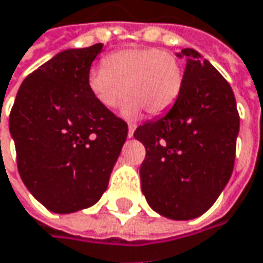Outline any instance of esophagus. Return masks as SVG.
Returning a JSON list of instances; mask_svg holds the SVG:
<instances>
[{
	"label": "esophagus",
	"instance_id": "1",
	"mask_svg": "<svg viewBox=\"0 0 263 263\" xmlns=\"http://www.w3.org/2000/svg\"><path fill=\"white\" fill-rule=\"evenodd\" d=\"M135 130H136V125L133 124H128V138H133V133H135Z\"/></svg>",
	"mask_w": 263,
	"mask_h": 263
}]
</instances>
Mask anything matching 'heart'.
<instances>
[{
	"label": "heart",
	"mask_w": 263,
	"mask_h": 263,
	"mask_svg": "<svg viewBox=\"0 0 263 263\" xmlns=\"http://www.w3.org/2000/svg\"><path fill=\"white\" fill-rule=\"evenodd\" d=\"M87 73V87L103 108H114L128 95L120 108L121 115L133 120L143 109L149 115L168 111L182 91L183 68L167 50L130 47L114 51Z\"/></svg>",
	"instance_id": "heart-1"
}]
</instances>
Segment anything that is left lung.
<instances>
[{
    "mask_svg": "<svg viewBox=\"0 0 263 263\" xmlns=\"http://www.w3.org/2000/svg\"><path fill=\"white\" fill-rule=\"evenodd\" d=\"M185 58L183 86L164 115L139 125L146 157L142 192L154 212L173 220L205 213L227 186L235 161L240 117L228 81L194 48Z\"/></svg>",
    "mask_w": 263,
    "mask_h": 263,
    "instance_id": "8db88e82",
    "label": "left lung"
}]
</instances>
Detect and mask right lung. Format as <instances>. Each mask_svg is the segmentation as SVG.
<instances>
[{
    "mask_svg": "<svg viewBox=\"0 0 263 263\" xmlns=\"http://www.w3.org/2000/svg\"><path fill=\"white\" fill-rule=\"evenodd\" d=\"M102 48L99 43L53 56L26 77L10 112L20 177L53 213L98 203L127 139L125 121L100 106L87 87Z\"/></svg>",
    "mask_w": 263,
    "mask_h": 263,
    "instance_id": "obj_1",
    "label": "right lung"
}]
</instances>
